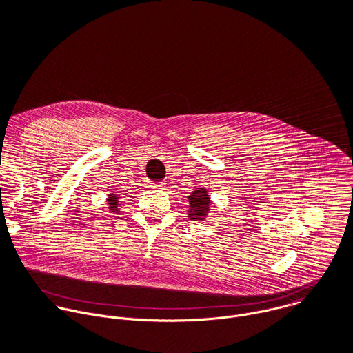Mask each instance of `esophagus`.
I'll use <instances>...</instances> for the list:
<instances>
[{"instance_id": "esophagus-1", "label": "esophagus", "mask_w": 353, "mask_h": 353, "mask_svg": "<svg viewBox=\"0 0 353 353\" xmlns=\"http://www.w3.org/2000/svg\"><path fill=\"white\" fill-rule=\"evenodd\" d=\"M148 187H150V188H161V187H163V183H155V181H149V183H148Z\"/></svg>"}]
</instances>
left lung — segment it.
<instances>
[{
    "label": "left lung",
    "instance_id": "left-lung-1",
    "mask_svg": "<svg viewBox=\"0 0 353 353\" xmlns=\"http://www.w3.org/2000/svg\"><path fill=\"white\" fill-rule=\"evenodd\" d=\"M188 218L192 221H204L210 212L211 198L207 188H196L188 195Z\"/></svg>",
    "mask_w": 353,
    "mask_h": 353
}]
</instances>
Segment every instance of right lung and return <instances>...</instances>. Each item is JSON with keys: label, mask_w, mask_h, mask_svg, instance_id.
Here are the masks:
<instances>
[{"label": "right lung", "mask_w": 353, "mask_h": 353, "mask_svg": "<svg viewBox=\"0 0 353 353\" xmlns=\"http://www.w3.org/2000/svg\"><path fill=\"white\" fill-rule=\"evenodd\" d=\"M119 194L116 192H110L108 195V204H109V210H112L113 212H119Z\"/></svg>", "instance_id": "1"}]
</instances>
